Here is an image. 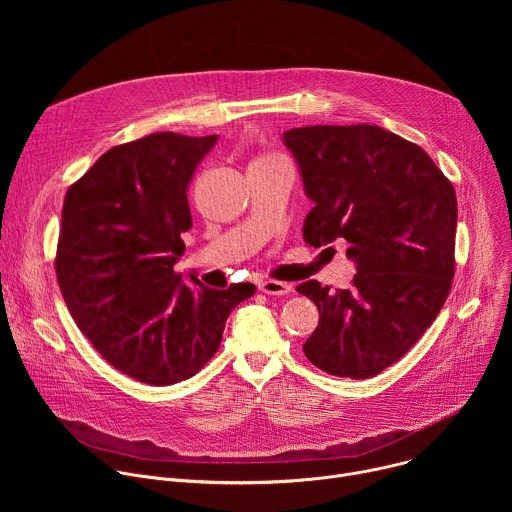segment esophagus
I'll return each instance as SVG.
<instances>
[{
  "label": "esophagus",
  "mask_w": 512,
  "mask_h": 512,
  "mask_svg": "<svg viewBox=\"0 0 512 512\" xmlns=\"http://www.w3.org/2000/svg\"><path fill=\"white\" fill-rule=\"evenodd\" d=\"M259 289L267 296H287L291 294V285L283 283V281H275V279H265L259 283Z\"/></svg>",
  "instance_id": "1"
}]
</instances>
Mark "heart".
I'll return each mask as SVG.
<instances>
[{
    "instance_id": "b5f03b06",
    "label": "heart",
    "mask_w": 512,
    "mask_h": 512,
    "mask_svg": "<svg viewBox=\"0 0 512 512\" xmlns=\"http://www.w3.org/2000/svg\"><path fill=\"white\" fill-rule=\"evenodd\" d=\"M261 160H265V158H261Z\"/></svg>"
}]
</instances>
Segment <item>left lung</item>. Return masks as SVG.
I'll return each instance as SVG.
<instances>
[{"label": "left lung", "mask_w": 512, "mask_h": 512, "mask_svg": "<svg viewBox=\"0 0 512 512\" xmlns=\"http://www.w3.org/2000/svg\"><path fill=\"white\" fill-rule=\"evenodd\" d=\"M304 192L314 202L304 237L312 247L346 241L350 289L304 281L318 328L304 344L334 377L369 379L397 362L440 314L454 277V186L419 145L379 125L287 129Z\"/></svg>", "instance_id": "left-lung-1"}]
</instances>
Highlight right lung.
<instances>
[{
	"label": "right lung",
	"instance_id": "obj_1",
	"mask_svg": "<svg viewBox=\"0 0 512 512\" xmlns=\"http://www.w3.org/2000/svg\"><path fill=\"white\" fill-rule=\"evenodd\" d=\"M218 135L152 133L103 154L64 198L56 275L97 352L123 375L166 387L221 346L253 283L212 289L174 271L190 231L188 182Z\"/></svg>",
	"mask_w": 512,
	"mask_h": 512
}]
</instances>
